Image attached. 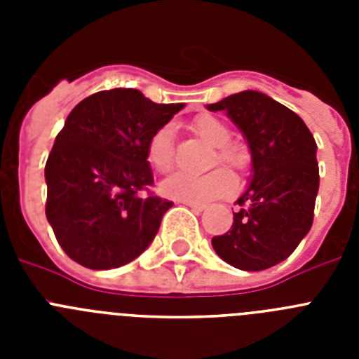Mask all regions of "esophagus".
Here are the masks:
<instances>
[{
    "label": "esophagus",
    "instance_id": "34e87169",
    "mask_svg": "<svg viewBox=\"0 0 359 359\" xmlns=\"http://www.w3.org/2000/svg\"><path fill=\"white\" fill-rule=\"evenodd\" d=\"M183 205H187V207H190L194 212H203L205 210V205L203 203H192V201H183Z\"/></svg>",
    "mask_w": 359,
    "mask_h": 359
}]
</instances>
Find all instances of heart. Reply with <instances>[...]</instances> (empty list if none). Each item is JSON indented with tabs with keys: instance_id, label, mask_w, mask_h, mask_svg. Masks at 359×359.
<instances>
[{
	"instance_id": "b5f03b06",
	"label": "heart",
	"mask_w": 359,
	"mask_h": 359,
	"mask_svg": "<svg viewBox=\"0 0 359 359\" xmlns=\"http://www.w3.org/2000/svg\"><path fill=\"white\" fill-rule=\"evenodd\" d=\"M190 129L203 142L212 145L214 152H210L208 156V167L221 163L236 172H241L248 167V145L239 140H230V128L221 118L210 113H203L192 120ZM147 160L158 172H169L172 169V128L163 126L151 136L147 144ZM231 189H233V177L226 169H221V167L205 174L176 172L161 183V192L167 198L192 203L212 201V199L228 194Z\"/></svg>"
}]
</instances>
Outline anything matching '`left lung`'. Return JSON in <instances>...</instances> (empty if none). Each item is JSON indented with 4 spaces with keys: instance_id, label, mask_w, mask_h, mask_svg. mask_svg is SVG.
Here are the masks:
<instances>
[{
    "instance_id": "1",
    "label": "left lung",
    "mask_w": 359,
    "mask_h": 359,
    "mask_svg": "<svg viewBox=\"0 0 359 359\" xmlns=\"http://www.w3.org/2000/svg\"><path fill=\"white\" fill-rule=\"evenodd\" d=\"M208 109L226 111L253 158L252 183L236 201L231 228L212 246L233 268L268 269L311 230L320 183L316 142L294 111L259 91L230 95Z\"/></svg>"
}]
</instances>
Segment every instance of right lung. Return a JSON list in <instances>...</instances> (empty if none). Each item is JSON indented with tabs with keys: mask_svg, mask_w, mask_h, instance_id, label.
Wrapping results in <instances>:
<instances>
[{
	"mask_svg": "<svg viewBox=\"0 0 359 359\" xmlns=\"http://www.w3.org/2000/svg\"><path fill=\"white\" fill-rule=\"evenodd\" d=\"M182 107L133 88L98 91L73 107L44 167L46 219L72 261L118 268L151 244L172 201L151 192L147 144Z\"/></svg>",
	"mask_w": 359,
	"mask_h": 359,
	"instance_id": "add662e5",
	"label": "right lung"
}]
</instances>
